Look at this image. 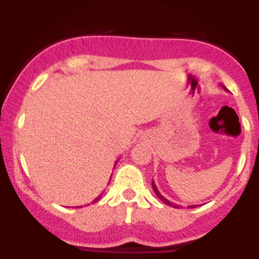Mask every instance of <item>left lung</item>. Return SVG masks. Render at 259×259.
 Masks as SVG:
<instances>
[{
    "instance_id": "left-lung-1",
    "label": "left lung",
    "mask_w": 259,
    "mask_h": 259,
    "mask_svg": "<svg viewBox=\"0 0 259 259\" xmlns=\"http://www.w3.org/2000/svg\"><path fill=\"white\" fill-rule=\"evenodd\" d=\"M223 86V88H224V90H228V89L227 88H225V86L224 85H222ZM152 189H153V191H154V194H156L157 195V197H158L159 198V200L160 201H162V202H164V203L165 204H168V206H170V207H175V208H179V206H178V204H174L173 203V202H170V201H169V200H167V198H165L164 197V196H162V195H160V192L158 191V189H157V186H156V184H154V181L152 180ZM195 208V206H190V208Z\"/></svg>"
}]
</instances>
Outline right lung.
<instances>
[{
  "label": "right lung",
  "mask_w": 259,
  "mask_h": 259,
  "mask_svg": "<svg viewBox=\"0 0 259 259\" xmlns=\"http://www.w3.org/2000/svg\"><path fill=\"white\" fill-rule=\"evenodd\" d=\"M118 160H119V159H118ZM118 160H117V162H118ZM117 162H115V164H117ZM111 178H112V177H111ZM101 196H102V195H100L99 197H96V198H95V200H94V203H95V202H97V201L100 200V198H101ZM81 207H82V206H81Z\"/></svg>",
  "instance_id": "add662e5"
}]
</instances>
